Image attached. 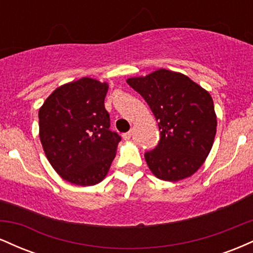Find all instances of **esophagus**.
Returning <instances> with one entry per match:
<instances>
[{"instance_id":"obj_1","label":"esophagus","mask_w":253,"mask_h":253,"mask_svg":"<svg viewBox=\"0 0 253 253\" xmlns=\"http://www.w3.org/2000/svg\"><path fill=\"white\" fill-rule=\"evenodd\" d=\"M130 136H132V132H127V133H124L123 134V138H124V140H129L130 139Z\"/></svg>"}]
</instances>
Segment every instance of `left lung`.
<instances>
[{
	"mask_svg": "<svg viewBox=\"0 0 253 253\" xmlns=\"http://www.w3.org/2000/svg\"><path fill=\"white\" fill-rule=\"evenodd\" d=\"M152 110L161 139L145 153L157 178L177 182L190 177L210 155L216 133L213 98L185 75L159 69L127 80Z\"/></svg>",
	"mask_w": 253,
	"mask_h": 253,
	"instance_id": "obj_1",
	"label": "left lung"
}]
</instances>
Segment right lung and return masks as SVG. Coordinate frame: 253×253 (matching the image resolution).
<instances>
[{"label":"right lung","instance_id":"add662e5","mask_svg":"<svg viewBox=\"0 0 253 253\" xmlns=\"http://www.w3.org/2000/svg\"><path fill=\"white\" fill-rule=\"evenodd\" d=\"M108 83L83 77L58 86L39 109L43 152L63 179L82 187L108 173L121 138L104 108Z\"/></svg>","mask_w":253,"mask_h":253}]
</instances>
